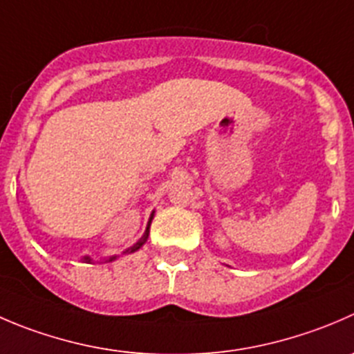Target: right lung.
Here are the masks:
<instances>
[{"instance_id":"right-lung-1","label":"right lung","mask_w":354,"mask_h":354,"mask_svg":"<svg viewBox=\"0 0 354 354\" xmlns=\"http://www.w3.org/2000/svg\"><path fill=\"white\" fill-rule=\"evenodd\" d=\"M153 212H156V211H152V214H150L149 223H147L145 233H143V235H142V239H140L136 243H133V245L129 247V249L122 250V256H124V254H133V252H136V250H138L140 247H142L143 243L147 242V239H149V233H150V225H152V219H153ZM118 257H119V254H115V256H111V257H105L104 263H112V261H115V259H118ZM81 261H84V263H93V259H91L90 256H84Z\"/></svg>"}]
</instances>
